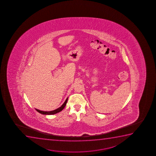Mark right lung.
Returning <instances> with one entry per match:
<instances>
[{
  "label": "right lung",
  "mask_w": 156,
  "mask_h": 156,
  "mask_svg": "<svg viewBox=\"0 0 156 156\" xmlns=\"http://www.w3.org/2000/svg\"><path fill=\"white\" fill-rule=\"evenodd\" d=\"M67 101H68V98L66 99V101H65L64 104L61 107H59V108H57L56 110L51 111H48V112L42 111L37 110V109H36V108H35V110H37V112H39L40 113L42 114H44V115H53V114H55L57 113L62 111L64 108L65 106H66V103L67 102Z\"/></svg>",
  "instance_id": "right-lung-1"
}]
</instances>
